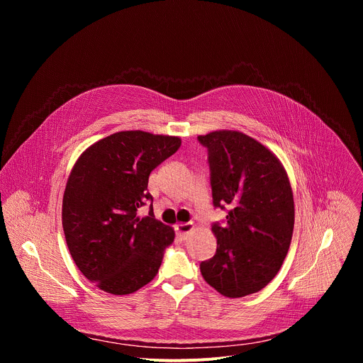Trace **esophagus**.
Returning a JSON list of instances; mask_svg holds the SVG:
<instances>
[{
	"label": "esophagus",
	"instance_id": "esophagus-1",
	"mask_svg": "<svg viewBox=\"0 0 363 363\" xmlns=\"http://www.w3.org/2000/svg\"><path fill=\"white\" fill-rule=\"evenodd\" d=\"M192 231V225L191 224H177L175 225V233L181 240H186L188 234Z\"/></svg>",
	"mask_w": 363,
	"mask_h": 363
}]
</instances>
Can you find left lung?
Listing matches in <instances>:
<instances>
[{"instance_id":"1","label":"left lung","mask_w":363,"mask_h":363,"mask_svg":"<svg viewBox=\"0 0 363 363\" xmlns=\"http://www.w3.org/2000/svg\"><path fill=\"white\" fill-rule=\"evenodd\" d=\"M198 140L208 147L213 202L228 210L225 225L211 228L217 251L201 263V274L230 298L257 293L279 273L291 242L290 179L269 147L240 130H214Z\"/></svg>"}]
</instances>
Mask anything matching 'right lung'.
Returning <instances> with one entry per match:
<instances>
[{"label": "right lung", "instance_id": "1", "mask_svg": "<svg viewBox=\"0 0 363 363\" xmlns=\"http://www.w3.org/2000/svg\"><path fill=\"white\" fill-rule=\"evenodd\" d=\"M181 146V138L123 130L90 145L74 162L63 195L62 223L73 260L100 290L123 296L158 274L175 233L138 210L152 199L150 172Z\"/></svg>", "mask_w": 363, "mask_h": 363}]
</instances>
